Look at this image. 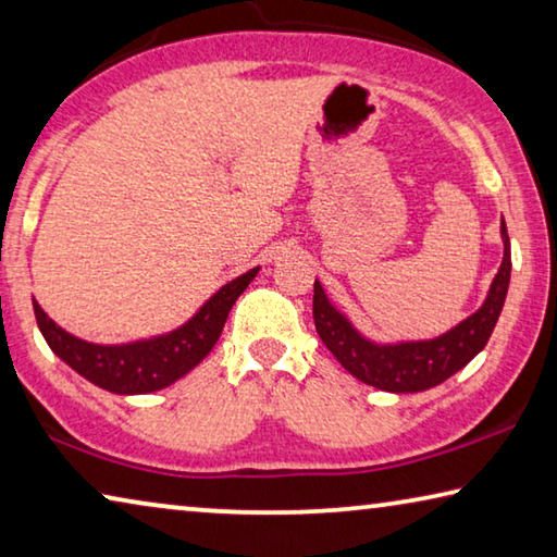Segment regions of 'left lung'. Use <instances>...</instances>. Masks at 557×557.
<instances>
[{"label":"left lung","instance_id":"obj_1","mask_svg":"<svg viewBox=\"0 0 557 557\" xmlns=\"http://www.w3.org/2000/svg\"><path fill=\"white\" fill-rule=\"evenodd\" d=\"M503 260L483 305L451 330L431 339L376 342L361 334L339 307L332 305L320 280H314V326L324 347L351 376L374 389L413 394L438 386L469 364L488 342L510 285V240L506 220L500 223Z\"/></svg>","mask_w":557,"mask_h":557}]
</instances>
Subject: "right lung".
Returning <instances> with one entry per match:
<instances>
[{
	"mask_svg": "<svg viewBox=\"0 0 557 557\" xmlns=\"http://www.w3.org/2000/svg\"><path fill=\"white\" fill-rule=\"evenodd\" d=\"M258 272L260 268H252L245 275L225 282L188 322L146 339L121 344L86 342L51 320L37 299H34V314L51 351L86 382L121 396L151 394L178 382L210 355L235 299L258 277Z\"/></svg>",
	"mask_w": 557,
	"mask_h": 557,
	"instance_id": "obj_1",
	"label": "right lung"
}]
</instances>
